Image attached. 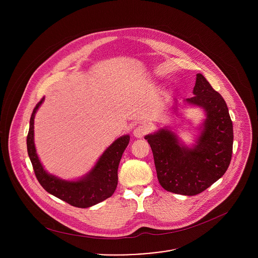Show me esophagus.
Segmentation results:
<instances>
[{
  "label": "esophagus",
  "mask_w": 258,
  "mask_h": 258,
  "mask_svg": "<svg viewBox=\"0 0 258 258\" xmlns=\"http://www.w3.org/2000/svg\"><path fill=\"white\" fill-rule=\"evenodd\" d=\"M148 132H149V128L146 125H139L134 129L133 135L136 138H142V137H144V135L147 134Z\"/></svg>",
  "instance_id": "esophagus-1"
}]
</instances>
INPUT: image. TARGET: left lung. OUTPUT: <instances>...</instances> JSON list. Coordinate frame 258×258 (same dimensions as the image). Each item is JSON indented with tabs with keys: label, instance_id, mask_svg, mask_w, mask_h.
<instances>
[{
	"label": "left lung",
	"instance_id": "1",
	"mask_svg": "<svg viewBox=\"0 0 258 258\" xmlns=\"http://www.w3.org/2000/svg\"><path fill=\"white\" fill-rule=\"evenodd\" d=\"M192 93L185 102L206 112L197 145L185 147L168 129L145 136L153 152L159 183L168 191L184 196L204 191L224 175L233 144L232 122L226 103L203 74H197Z\"/></svg>",
	"mask_w": 258,
	"mask_h": 258
}]
</instances>
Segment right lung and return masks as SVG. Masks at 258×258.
<instances>
[{"label":"right lung","instance_id":"add662e5","mask_svg":"<svg viewBox=\"0 0 258 258\" xmlns=\"http://www.w3.org/2000/svg\"><path fill=\"white\" fill-rule=\"evenodd\" d=\"M43 100L44 97L40 99L33 110L27 137L28 154L38 183L47 192L76 208H89L110 198L117 186L118 166L123 152L129 144V135H124L115 140L104 151L93 169L80 180H61L49 175L43 169L35 147L34 119Z\"/></svg>","mask_w":258,"mask_h":258}]
</instances>
